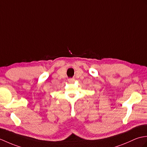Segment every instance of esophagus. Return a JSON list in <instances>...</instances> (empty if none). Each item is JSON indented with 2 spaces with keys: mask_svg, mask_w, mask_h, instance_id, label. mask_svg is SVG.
Returning a JSON list of instances; mask_svg holds the SVG:
<instances>
[{
  "mask_svg": "<svg viewBox=\"0 0 147 147\" xmlns=\"http://www.w3.org/2000/svg\"><path fill=\"white\" fill-rule=\"evenodd\" d=\"M74 81H75V79H68V82H69L70 83L74 82Z\"/></svg>",
  "mask_w": 147,
  "mask_h": 147,
  "instance_id": "esophagus-1",
  "label": "esophagus"
}]
</instances>
